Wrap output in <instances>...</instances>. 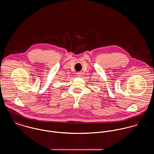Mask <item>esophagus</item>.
<instances>
[{
	"label": "esophagus",
	"mask_w": 154,
	"mask_h": 154,
	"mask_svg": "<svg viewBox=\"0 0 154 154\" xmlns=\"http://www.w3.org/2000/svg\"><path fill=\"white\" fill-rule=\"evenodd\" d=\"M81 75H82V73H80V72L76 73V76H77L80 77V76H81Z\"/></svg>",
	"instance_id": "1"
}]
</instances>
